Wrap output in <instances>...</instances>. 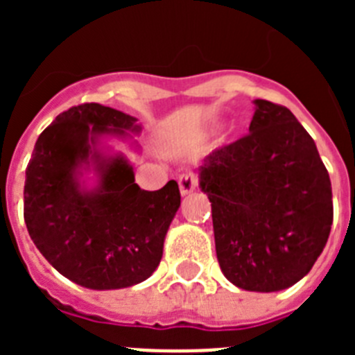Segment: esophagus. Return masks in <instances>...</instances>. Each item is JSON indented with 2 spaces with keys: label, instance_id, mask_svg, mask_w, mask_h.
<instances>
[{
  "label": "esophagus",
  "instance_id": "1",
  "mask_svg": "<svg viewBox=\"0 0 355 355\" xmlns=\"http://www.w3.org/2000/svg\"><path fill=\"white\" fill-rule=\"evenodd\" d=\"M197 188V175L193 174H181L180 175V190L183 196L192 193Z\"/></svg>",
  "mask_w": 355,
  "mask_h": 355
}]
</instances>
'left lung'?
Listing matches in <instances>:
<instances>
[{"label":"left lung","instance_id":"8db88e82","mask_svg":"<svg viewBox=\"0 0 355 355\" xmlns=\"http://www.w3.org/2000/svg\"><path fill=\"white\" fill-rule=\"evenodd\" d=\"M249 135L199 168L216 259L241 290L279 291L311 270L332 225L329 172L286 106L256 99Z\"/></svg>","mask_w":355,"mask_h":355}]
</instances>
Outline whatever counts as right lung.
I'll return each mask as SVG.
<instances>
[{
    "label": "right lung",
    "instance_id": "1",
    "mask_svg": "<svg viewBox=\"0 0 355 355\" xmlns=\"http://www.w3.org/2000/svg\"><path fill=\"white\" fill-rule=\"evenodd\" d=\"M139 133L137 119L97 103L62 112L37 139L24 181V222L56 270L90 290L139 284L158 268L181 205L174 180L156 192L135 183L124 156L97 150V137ZM92 162L100 184L85 191L79 168Z\"/></svg>",
    "mask_w": 355,
    "mask_h": 355
}]
</instances>
